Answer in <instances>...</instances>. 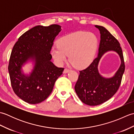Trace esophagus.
I'll use <instances>...</instances> for the list:
<instances>
[{"label": "esophagus", "instance_id": "1", "mask_svg": "<svg viewBox=\"0 0 134 134\" xmlns=\"http://www.w3.org/2000/svg\"><path fill=\"white\" fill-rule=\"evenodd\" d=\"M70 71V70H69V69H65L64 70V71H63V73L66 74V73H67V72H69Z\"/></svg>", "mask_w": 134, "mask_h": 134}]
</instances>
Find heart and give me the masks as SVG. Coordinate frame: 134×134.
I'll return each mask as SVG.
<instances>
[{"label": "heart", "instance_id": "obj_1", "mask_svg": "<svg viewBox=\"0 0 134 134\" xmlns=\"http://www.w3.org/2000/svg\"><path fill=\"white\" fill-rule=\"evenodd\" d=\"M59 45L51 49V55L58 65L69 60L77 68H84L93 60L98 45V39L93 33L78 32L64 36L59 39Z\"/></svg>", "mask_w": 134, "mask_h": 134}]
</instances>
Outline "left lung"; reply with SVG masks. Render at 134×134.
I'll return each instance as SVG.
<instances>
[{
    "mask_svg": "<svg viewBox=\"0 0 134 134\" xmlns=\"http://www.w3.org/2000/svg\"><path fill=\"white\" fill-rule=\"evenodd\" d=\"M100 32L98 53L86 69L79 71L75 90L78 97L84 104L95 106L109 99L119 89L125 70L124 58L118 40L103 26L96 25ZM109 51H114L120 56L121 64L112 77L105 78L99 73L98 65L101 57Z\"/></svg>",
    "mask_w": 134,
    "mask_h": 134,
    "instance_id": "obj_1",
    "label": "left lung"
}]
</instances>
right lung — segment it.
Segmentation results:
<instances>
[{
  "label": "right lung",
  "instance_id": "add662e5",
  "mask_svg": "<svg viewBox=\"0 0 134 134\" xmlns=\"http://www.w3.org/2000/svg\"><path fill=\"white\" fill-rule=\"evenodd\" d=\"M61 26H36L24 33L14 45L8 64L11 86L16 96L31 104L40 103L52 93L56 81L63 71L51 61V49ZM29 60L35 63L29 75L21 67Z\"/></svg>",
  "mask_w": 134,
  "mask_h": 134
}]
</instances>
